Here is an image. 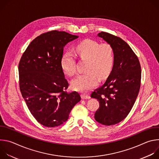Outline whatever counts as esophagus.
<instances>
[{
    "label": "esophagus",
    "mask_w": 159,
    "mask_h": 159,
    "mask_svg": "<svg viewBox=\"0 0 159 159\" xmlns=\"http://www.w3.org/2000/svg\"><path fill=\"white\" fill-rule=\"evenodd\" d=\"M81 98L82 99H89L90 98V96L86 94H81Z\"/></svg>",
    "instance_id": "esophagus-1"
}]
</instances>
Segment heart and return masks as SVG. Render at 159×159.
I'll list each match as a JSON object with an SVG mask.
<instances>
[{"label": "heart", "instance_id": "1", "mask_svg": "<svg viewBox=\"0 0 159 159\" xmlns=\"http://www.w3.org/2000/svg\"><path fill=\"white\" fill-rule=\"evenodd\" d=\"M75 52L82 60H87L85 72L77 75L71 82L74 90L87 91L98 84V78L105 79L110 74L114 63V50L108 43H99L92 39H85L76 45ZM61 67L65 74L74 76L76 73V61L74 56L65 53L60 61Z\"/></svg>", "mask_w": 159, "mask_h": 159}]
</instances>
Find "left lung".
Instances as JSON below:
<instances>
[{"mask_svg": "<svg viewBox=\"0 0 159 159\" xmlns=\"http://www.w3.org/2000/svg\"><path fill=\"white\" fill-rule=\"evenodd\" d=\"M98 36L112 47L114 65L104 84L94 90L90 97L99 101L95 120L109 126L121 122L128 115L139 93L142 70L137 56L126 42L106 32Z\"/></svg>", "mask_w": 159, "mask_h": 159, "instance_id": "obj_1", "label": "left lung"}]
</instances>
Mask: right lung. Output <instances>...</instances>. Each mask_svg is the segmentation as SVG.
I'll list each match as a JSON object with an SVG mask.
<instances>
[{"label": "right lung", "mask_w": 159, "mask_h": 159, "mask_svg": "<svg viewBox=\"0 0 159 159\" xmlns=\"http://www.w3.org/2000/svg\"><path fill=\"white\" fill-rule=\"evenodd\" d=\"M79 36L57 30L33 39L19 63L21 94L33 117L42 125L55 127L65 123L81 98L69 87L61 67L63 48Z\"/></svg>", "instance_id": "right-lung-1"}]
</instances>
